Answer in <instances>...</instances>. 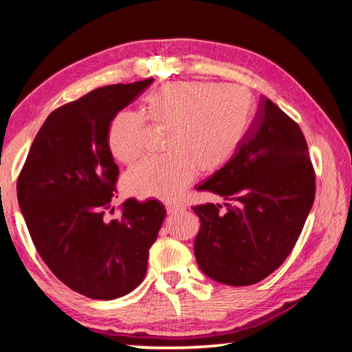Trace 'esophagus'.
Wrapping results in <instances>:
<instances>
[{
	"label": "esophagus",
	"mask_w": 352,
	"mask_h": 352,
	"mask_svg": "<svg viewBox=\"0 0 352 352\" xmlns=\"http://www.w3.org/2000/svg\"><path fill=\"white\" fill-rule=\"evenodd\" d=\"M182 210H183V206L177 205V204H166V211H168V214H175Z\"/></svg>",
	"instance_id": "esophagus-1"
}]
</instances>
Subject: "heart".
I'll return each instance as SVG.
<instances>
[{"mask_svg":"<svg viewBox=\"0 0 352 352\" xmlns=\"http://www.w3.org/2000/svg\"><path fill=\"white\" fill-rule=\"evenodd\" d=\"M252 109V96L239 85L172 82L148 93L142 99V116L153 126L169 129V155L133 166L126 175L127 189L140 197L175 199L197 170L212 174L233 157L245 136ZM144 118L124 110L111 119L107 142L118 162L130 164L141 155Z\"/></svg>","mask_w":352,"mask_h":352,"instance_id":"1","label":"heart"}]
</instances>
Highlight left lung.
Wrapping results in <instances>:
<instances>
[{"instance_id":"obj_1","label":"left lung","mask_w":352,"mask_h":352,"mask_svg":"<svg viewBox=\"0 0 352 352\" xmlns=\"http://www.w3.org/2000/svg\"><path fill=\"white\" fill-rule=\"evenodd\" d=\"M200 190L226 200L199 205L194 253L206 276L226 285L262 281L294 250L315 199V172L301 129L262 98L233 157Z\"/></svg>"}]
</instances>
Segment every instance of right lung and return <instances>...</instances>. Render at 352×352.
Here are the masks:
<instances>
[{
	"mask_svg": "<svg viewBox=\"0 0 352 352\" xmlns=\"http://www.w3.org/2000/svg\"><path fill=\"white\" fill-rule=\"evenodd\" d=\"M152 82L107 85L58 107L38 130L16 182L41 259L65 285L93 300H115L140 285L166 217L155 199H127L121 217L104 216L119 175L109 126Z\"/></svg>",
	"mask_w": 352,
	"mask_h": 352,
	"instance_id": "obj_1",
	"label": "right lung"
}]
</instances>
